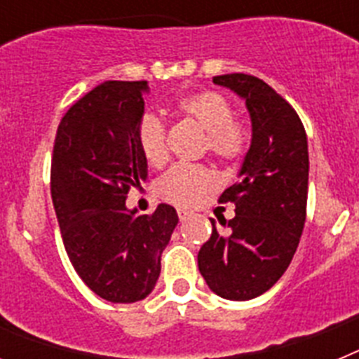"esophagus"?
I'll list each match as a JSON object with an SVG mask.
<instances>
[{
	"instance_id": "esophagus-1",
	"label": "esophagus",
	"mask_w": 359,
	"mask_h": 359,
	"mask_svg": "<svg viewBox=\"0 0 359 359\" xmlns=\"http://www.w3.org/2000/svg\"><path fill=\"white\" fill-rule=\"evenodd\" d=\"M192 215V212L189 210H183V208H177V217H180V221H187V219Z\"/></svg>"
}]
</instances>
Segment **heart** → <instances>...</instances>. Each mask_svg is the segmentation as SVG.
<instances>
[{
    "instance_id": "obj_1",
    "label": "heart",
    "mask_w": 359,
    "mask_h": 359,
    "mask_svg": "<svg viewBox=\"0 0 359 359\" xmlns=\"http://www.w3.org/2000/svg\"><path fill=\"white\" fill-rule=\"evenodd\" d=\"M177 113L194 120L208 133V151L221 160H237L248 145V131L233 120V109L217 91H196L182 97L176 104ZM136 142L142 156L152 167H161L169 158L165 144V126L158 116L145 115L140 120ZM219 187V177L205 165H176L160 177L156 192L165 201L177 207H196Z\"/></svg>"
}]
</instances>
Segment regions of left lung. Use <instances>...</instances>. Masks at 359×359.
<instances>
[{"label": "left lung", "instance_id": "obj_1", "mask_svg": "<svg viewBox=\"0 0 359 359\" xmlns=\"http://www.w3.org/2000/svg\"><path fill=\"white\" fill-rule=\"evenodd\" d=\"M212 81L244 100L252 144L237 183L219 198L236 205V217L226 231L210 219L212 236L199 250L198 266L215 294L243 302L273 286L298 248L307 207V136L297 111L261 79L228 73Z\"/></svg>", "mask_w": 359, "mask_h": 359}]
</instances>
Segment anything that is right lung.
<instances>
[{"instance_id":"add662e5","label":"right lung","mask_w":359,"mask_h":359,"mask_svg":"<svg viewBox=\"0 0 359 359\" xmlns=\"http://www.w3.org/2000/svg\"><path fill=\"white\" fill-rule=\"evenodd\" d=\"M147 81H107L73 104L57 129L52 201L79 277L113 304L144 300L160 277L161 253L177 224L170 205L129 210L131 187L147 180L136 131Z\"/></svg>"}]
</instances>
